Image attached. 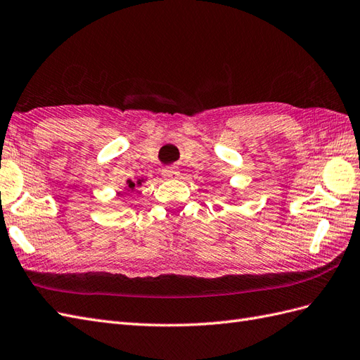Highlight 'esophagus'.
<instances>
[{
	"instance_id": "esophagus-1",
	"label": "esophagus",
	"mask_w": 360,
	"mask_h": 360,
	"mask_svg": "<svg viewBox=\"0 0 360 360\" xmlns=\"http://www.w3.org/2000/svg\"><path fill=\"white\" fill-rule=\"evenodd\" d=\"M162 176L167 178V179H176L179 176V172H178V169H174V167H167V169L162 170Z\"/></svg>"
}]
</instances>
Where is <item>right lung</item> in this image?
Here are the masks:
<instances>
[{
  "instance_id": "right-lung-1",
  "label": "right lung",
  "mask_w": 360,
  "mask_h": 360,
  "mask_svg": "<svg viewBox=\"0 0 360 360\" xmlns=\"http://www.w3.org/2000/svg\"><path fill=\"white\" fill-rule=\"evenodd\" d=\"M144 182H146L144 178L138 179L136 182H134V181H131V179H127V181H126V186H124V190H126V191H134L135 187H141Z\"/></svg>"
}]
</instances>
